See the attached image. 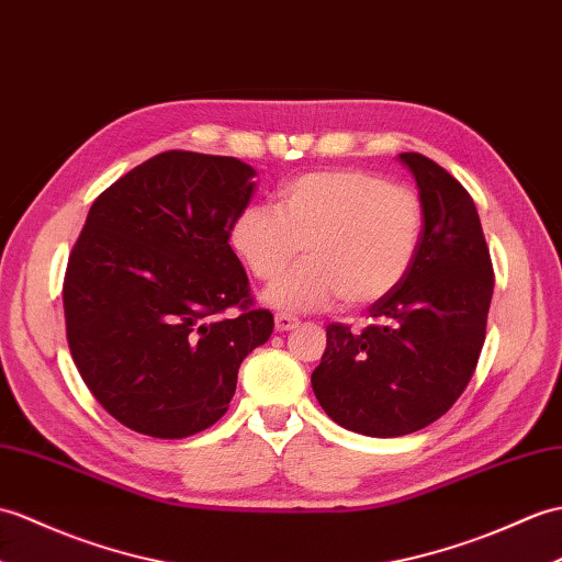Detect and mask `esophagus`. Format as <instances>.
<instances>
[{"label": "esophagus", "instance_id": "obj_1", "mask_svg": "<svg viewBox=\"0 0 562 562\" xmlns=\"http://www.w3.org/2000/svg\"><path fill=\"white\" fill-rule=\"evenodd\" d=\"M299 325V318H294L292 313H276V330L286 333Z\"/></svg>", "mask_w": 562, "mask_h": 562}]
</instances>
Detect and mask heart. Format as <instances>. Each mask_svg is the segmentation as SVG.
Returning <instances> with one entry per match:
<instances>
[{
	"instance_id": "heart-1",
	"label": "heart",
	"mask_w": 562,
	"mask_h": 562,
	"mask_svg": "<svg viewBox=\"0 0 562 562\" xmlns=\"http://www.w3.org/2000/svg\"><path fill=\"white\" fill-rule=\"evenodd\" d=\"M424 201L409 187L363 169H316L284 184L278 205H249L229 232L232 249L260 282H276L304 249L306 260L268 302L318 311L371 306L393 294L419 254Z\"/></svg>"
}]
</instances>
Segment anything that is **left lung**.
I'll return each instance as SVG.
<instances>
[{
	"mask_svg": "<svg viewBox=\"0 0 562 562\" xmlns=\"http://www.w3.org/2000/svg\"><path fill=\"white\" fill-rule=\"evenodd\" d=\"M424 201L409 276L369 308L371 325H328L311 385L325 414L355 434L407 436L464 393L486 340L493 266L472 195L419 153H400Z\"/></svg>",
	"mask_w": 562,
	"mask_h": 562,
	"instance_id": "1",
	"label": "left lung"
}]
</instances>
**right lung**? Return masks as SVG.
<instances>
[{
    "label": "right lung",
    "mask_w": 562,
    "mask_h": 562,
    "mask_svg": "<svg viewBox=\"0 0 562 562\" xmlns=\"http://www.w3.org/2000/svg\"><path fill=\"white\" fill-rule=\"evenodd\" d=\"M256 169L225 155L167 150L90 205L64 276L78 373L116 422L187 438L227 412L246 355L268 342L229 246ZM237 305V317H222Z\"/></svg>",
    "instance_id": "obj_1"
}]
</instances>
